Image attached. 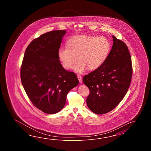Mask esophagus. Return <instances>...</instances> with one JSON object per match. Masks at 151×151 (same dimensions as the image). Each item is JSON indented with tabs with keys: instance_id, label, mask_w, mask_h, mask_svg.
<instances>
[{
	"instance_id": "34e87169",
	"label": "esophagus",
	"mask_w": 151,
	"mask_h": 151,
	"mask_svg": "<svg viewBox=\"0 0 151 151\" xmlns=\"http://www.w3.org/2000/svg\"><path fill=\"white\" fill-rule=\"evenodd\" d=\"M77 77H78V79L80 83H82V77L80 76V74H78L77 75Z\"/></svg>"
}]
</instances>
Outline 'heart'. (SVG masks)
<instances>
[{
	"mask_svg": "<svg viewBox=\"0 0 151 151\" xmlns=\"http://www.w3.org/2000/svg\"><path fill=\"white\" fill-rule=\"evenodd\" d=\"M67 45L68 47L59 48L58 57L66 70L71 69L78 59L79 61L74 67L78 73L87 68L89 70L99 68L105 63L111 48L109 40L104 36L76 35L68 40Z\"/></svg>",
	"mask_w": 151,
	"mask_h": 151,
	"instance_id": "1",
	"label": "heart"
}]
</instances>
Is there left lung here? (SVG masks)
I'll list each match as a JSON object with an SVG mask.
<instances>
[{
    "label": "left lung",
    "mask_w": 151,
    "mask_h": 151,
    "mask_svg": "<svg viewBox=\"0 0 151 151\" xmlns=\"http://www.w3.org/2000/svg\"><path fill=\"white\" fill-rule=\"evenodd\" d=\"M112 38V50L105 63L83 79L90 90L87 105L97 114L109 112L118 106L131 81L133 70L128 47L115 36Z\"/></svg>",
    "instance_id": "left-lung-1"
}]
</instances>
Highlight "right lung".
<instances>
[{
    "label": "right lung",
    "mask_w": 151,
    "mask_h": 151,
    "mask_svg": "<svg viewBox=\"0 0 151 151\" xmlns=\"http://www.w3.org/2000/svg\"><path fill=\"white\" fill-rule=\"evenodd\" d=\"M65 30L45 33L26 49L20 69L22 83L35 106L47 114L64 107L68 92L79 83L76 74L66 71L58 57Z\"/></svg>",
    "instance_id": "add662e5"
}]
</instances>
